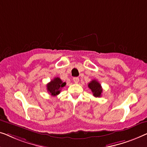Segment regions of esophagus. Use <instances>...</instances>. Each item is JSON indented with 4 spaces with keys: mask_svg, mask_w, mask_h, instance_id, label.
Listing matches in <instances>:
<instances>
[{
    "mask_svg": "<svg viewBox=\"0 0 147 147\" xmlns=\"http://www.w3.org/2000/svg\"><path fill=\"white\" fill-rule=\"evenodd\" d=\"M73 81L74 83H78V82H79V78H78V77H74Z\"/></svg>",
    "mask_w": 147,
    "mask_h": 147,
    "instance_id": "obj_1",
    "label": "esophagus"
}]
</instances>
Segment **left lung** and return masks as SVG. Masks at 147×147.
I'll return each mask as SVG.
<instances>
[{"label": "left lung", "instance_id": "left-lung-1", "mask_svg": "<svg viewBox=\"0 0 147 147\" xmlns=\"http://www.w3.org/2000/svg\"><path fill=\"white\" fill-rule=\"evenodd\" d=\"M88 88L91 90L93 93V96L95 97H100L102 92V88L100 84L96 80H92L88 84Z\"/></svg>", "mask_w": 147, "mask_h": 147}]
</instances>
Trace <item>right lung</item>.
Wrapping results in <instances>:
<instances>
[{
  "mask_svg": "<svg viewBox=\"0 0 147 147\" xmlns=\"http://www.w3.org/2000/svg\"><path fill=\"white\" fill-rule=\"evenodd\" d=\"M66 85V82H63L59 77H55L53 80L47 84V87L49 93L55 96L61 91V89Z\"/></svg>",
  "mask_w": 147,
  "mask_h": 147,
  "instance_id": "obj_1",
  "label": "right lung"
}]
</instances>
